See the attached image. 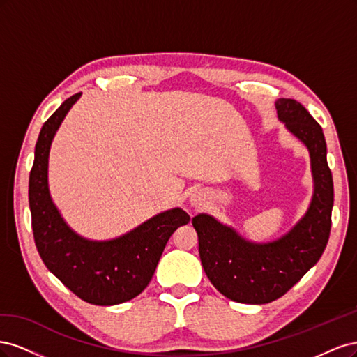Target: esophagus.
<instances>
[{
	"label": "esophagus",
	"mask_w": 357,
	"mask_h": 357,
	"mask_svg": "<svg viewBox=\"0 0 357 357\" xmlns=\"http://www.w3.org/2000/svg\"><path fill=\"white\" fill-rule=\"evenodd\" d=\"M190 204L193 205V207H199V205H201V201H199L195 195H193V197L190 198Z\"/></svg>",
	"instance_id": "esophagus-1"
}]
</instances>
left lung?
Listing matches in <instances>:
<instances>
[{"mask_svg":"<svg viewBox=\"0 0 357 357\" xmlns=\"http://www.w3.org/2000/svg\"><path fill=\"white\" fill-rule=\"evenodd\" d=\"M275 110L278 121L310 153L314 189L305 214L268 243L247 240L207 213L192 219L205 274L223 296L243 304H268L283 296L319 262L331 232L333 181L321 126L295 100H277Z\"/></svg>","mask_w":357,"mask_h":357,"instance_id":"left-lung-1","label":"left lung"}]
</instances>
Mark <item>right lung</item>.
<instances>
[{
    "instance_id": "add662e5",
    "label": "right lung",
    "mask_w": 357,
    "mask_h": 357,
    "mask_svg": "<svg viewBox=\"0 0 357 357\" xmlns=\"http://www.w3.org/2000/svg\"><path fill=\"white\" fill-rule=\"evenodd\" d=\"M80 96L63 101L40 131L29 174L32 232L43 262L73 294L93 305H116L147 287L169 236L190 218L176 207L121 236L100 241L84 238L63 220L49 190V153L62 121Z\"/></svg>"
}]
</instances>
